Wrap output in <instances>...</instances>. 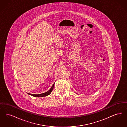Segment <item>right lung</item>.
<instances>
[{"label": "right lung", "mask_w": 127, "mask_h": 127, "mask_svg": "<svg viewBox=\"0 0 127 127\" xmlns=\"http://www.w3.org/2000/svg\"><path fill=\"white\" fill-rule=\"evenodd\" d=\"M55 83L53 84V85L52 86L51 88L49 89V90H48V91L46 92H44L43 93H41V94H30V93H27L29 95H30V96H32L33 97H46V96H47L49 95L51 92H52V91L53 89V88H54V85Z\"/></svg>", "instance_id": "1"}]
</instances>
